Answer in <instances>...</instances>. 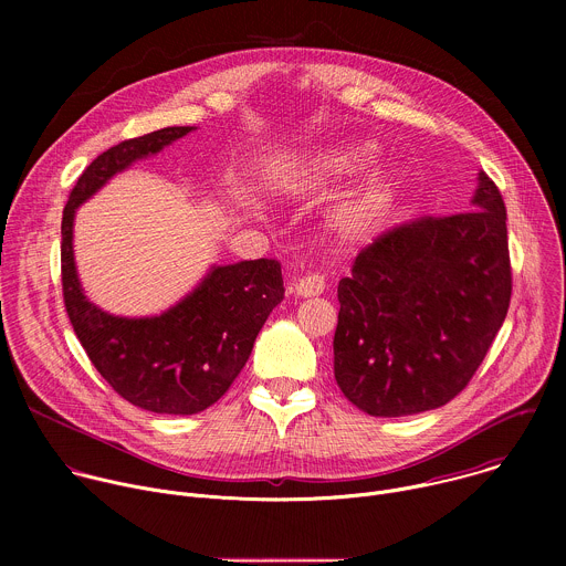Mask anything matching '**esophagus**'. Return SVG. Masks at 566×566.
I'll return each mask as SVG.
<instances>
[{
  "mask_svg": "<svg viewBox=\"0 0 566 566\" xmlns=\"http://www.w3.org/2000/svg\"><path fill=\"white\" fill-rule=\"evenodd\" d=\"M327 282L322 275L317 273H306V275H300L293 284H291V291L295 295H302V297H313V295H319L322 291H325Z\"/></svg>",
  "mask_w": 566,
  "mask_h": 566,
  "instance_id": "34e87169",
  "label": "esophagus"
}]
</instances>
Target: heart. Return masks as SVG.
I'll use <instances>...</instances> for the list:
<instances>
[{"label":"heart","mask_w":566,"mask_h":566,"mask_svg":"<svg viewBox=\"0 0 566 566\" xmlns=\"http://www.w3.org/2000/svg\"><path fill=\"white\" fill-rule=\"evenodd\" d=\"M371 164V149L365 145H345L327 151L311 164V172L327 177H349L365 170ZM394 197V188L385 179H376L363 186L349 201L343 203L336 217V226L347 237L365 234L387 210Z\"/></svg>","instance_id":"heart-1"}]
</instances>
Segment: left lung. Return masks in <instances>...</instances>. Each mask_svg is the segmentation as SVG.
Wrapping results in <instances>:
<instances>
[{"label":"left lung","mask_w":566,"mask_h":566,"mask_svg":"<svg viewBox=\"0 0 566 566\" xmlns=\"http://www.w3.org/2000/svg\"><path fill=\"white\" fill-rule=\"evenodd\" d=\"M474 208L421 217L365 247L338 284L334 374L371 417L452 400L486 358L511 304L506 206L479 172Z\"/></svg>","instance_id":"8db88e82"}]
</instances>
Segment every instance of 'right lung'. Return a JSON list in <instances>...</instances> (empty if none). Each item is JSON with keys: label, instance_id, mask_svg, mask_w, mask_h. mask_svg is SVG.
Instances as JSON below:
<instances>
[{"label": "right lung", "instance_id": "1", "mask_svg": "<svg viewBox=\"0 0 566 566\" xmlns=\"http://www.w3.org/2000/svg\"><path fill=\"white\" fill-rule=\"evenodd\" d=\"M192 127H166L123 140L77 177L62 212V295L71 327L112 389L154 415H197L244 369L255 338L284 297L277 260L217 266L186 300L156 317H114L80 289L73 264V214L116 172L156 154Z\"/></svg>", "mask_w": 566, "mask_h": 566}]
</instances>
